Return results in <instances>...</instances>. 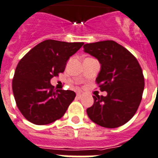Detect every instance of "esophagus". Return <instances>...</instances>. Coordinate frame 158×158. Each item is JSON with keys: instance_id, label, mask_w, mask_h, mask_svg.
<instances>
[{"instance_id": "obj_1", "label": "esophagus", "mask_w": 158, "mask_h": 158, "mask_svg": "<svg viewBox=\"0 0 158 158\" xmlns=\"http://www.w3.org/2000/svg\"><path fill=\"white\" fill-rule=\"evenodd\" d=\"M83 94H81V93H78L77 94H76V97H77L78 98H83Z\"/></svg>"}]
</instances>
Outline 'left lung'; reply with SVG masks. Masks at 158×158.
<instances>
[{
	"label": "left lung",
	"instance_id": "left-lung-1",
	"mask_svg": "<svg viewBox=\"0 0 158 158\" xmlns=\"http://www.w3.org/2000/svg\"><path fill=\"white\" fill-rule=\"evenodd\" d=\"M84 52L98 59L101 71L96 83L106 96H93L94 104L87 113L92 122L105 128L126 124L142 101L145 79L135 56L114 40L86 44Z\"/></svg>",
	"mask_w": 158,
	"mask_h": 158
}]
</instances>
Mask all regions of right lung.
Returning <instances> with one entry per match:
<instances>
[{"instance_id": "obj_1", "label": "right lung", "mask_w": 158, "mask_h": 158, "mask_svg": "<svg viewBox=\"0 0 158 158\" xmlns=\"http://www.w3.org/2000/svg\"><path fill=\"white\" fill-rule=\"evenodd\" d=\"M83 44L46 40L20 60L13 76V91L16 106L27 120L47 125L64 116L75 93L56 90L50 80L64 72L70 56Z\"/></svg>"}]
</instances>
